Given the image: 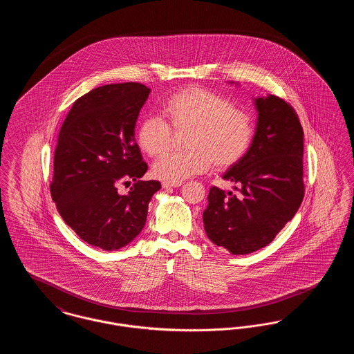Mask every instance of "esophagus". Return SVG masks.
Returning a JSON list of instances; mask_svg holds the SVG:
<instances>
[{
	"mask_svg": "<svg viewBox=\"0 0 354 354\" xmlns=\"http://www.w3.org/2000/svg\"><path fill=\"white\" fill-rule=\"evenodd\" d=\"M182 183H171V182H163L162 183V187L163 188H166V189H169V188H176V187H180Z\"/></svg>",
	"mask_w": 354,
	"mask_h": 354,
	"instance_id": "esophagus-1",
	"label": "esophagus"
}]
</instances>
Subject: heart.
Returning <instances> with one entry per match:
<instances>
[{"label":"heart","instance_id":"heart-1","mask_svg":"<svg viewBox=\"0 0 354 354\" xmlns=\"http://www.w3.org/2000/svg\"><path fill=\"white\" fill-rule=\"evenodd\" d=\"M166 119L149 117L136 130V143L149 156H159L172 142V132L189 133L185 153L169 152L159 158L152 172L158 179L182 183L204 174L212 163L218 169L237 165L252 145L254 127L251 115L234 107L228 100L199 86L175 93L162 106Z\"/></svg>","mask_w":354,"mask_h":354}]
</instances>
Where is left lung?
Instances as JSON below:
<instances>
[{"label": "left lung", "instance_id": "1", "mask_svg": "<svg viewBox=\"0 0 354 354\" xmlns=\"http://www.w3.org/2000/svg\"><path fill=\"white\" fill-rule=\"evenodd\" d=\"M252 101L257 111L252 145L223 175L239 185L234 187L239 194L212 187L203 212L208 239L232 254L268 245L304 198V131L295 109L272 94Z\"/></svg>", "mask_w": 354, "mask_h": 354}]
</instances>
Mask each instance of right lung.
<instances>
[{"label":"right lung","instance_id":"right-lung-1","mask_svg":"<svg viewBox=\"0 0 354 354\" xmlns=\"http://www.w3.org/2000/svg\"><path fill=\"white\" fill-rule=\"evenodd\" d=\"M150 88L104 84L74 102L57 140L51 196L68 227L90 245L117 251L143 230L149 203L160 189L142 180L147 165L135 143L139 111ZM135 185L120 196V184Z\"/></svg>","mask_w":354,"mask_h":354}]
</instances>
